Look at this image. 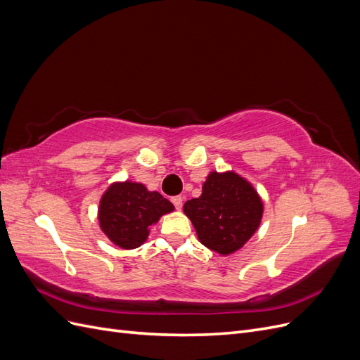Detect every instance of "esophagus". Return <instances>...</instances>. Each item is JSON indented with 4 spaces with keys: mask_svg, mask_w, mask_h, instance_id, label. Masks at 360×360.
I'll use <instances>...</instances> for the list:
<instances>
[{
    "mask_svg": "<svg viewBox=\"0 0 360 360\" xmlns=\"http://www.w3.org/2000/svg\"><path fill=\"white\" fill-rule=\"evenodd\" d=\"M171 201H172L174 205H176L177 210H181V207H183V198L181 197H172Z\"/></svg>",
    "mask_w": 360,
    "mask_h": 360,
    "instance_id": "1",
    "label": "esophagus"
}]
</instances>
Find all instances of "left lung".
<instances>
[{"label": "left lung", "mask_w": 360, "mask_h": 360, "mask_svg": "<svg viewBox=\"0 0 360 360\" xmlns=\"http://www.w3.org/2000/svg\"><path fill=\"white\" fill-rule=\"evenodd\" d=\"M263 209L252 184L233 171L210 172L201 197L183 205L200 242L221 255L236 252L254 236Z\"/></svg>", "instance_id": "obj_1"}]
</instances>
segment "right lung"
I'll return each instance as SVG.
<instances>
[{
  "label": "right lung",
  "instance_id": "right-lung-1",
  "mask_svg": "<svg viewBox=\"0 0 360 360\" xmlns=\"http://www.w3.org/2000/svg\"><path fill=\"white\" fill-rule=\"evenodd\" d=\"M172 210L174 205L159 192H150L141 183L118 181L102 195L99 224L114 245L135 249L147 240L150 226Z\"/></svg>",
  "mask_w": 360,
  "mask_h": 360
}]
</instances>
